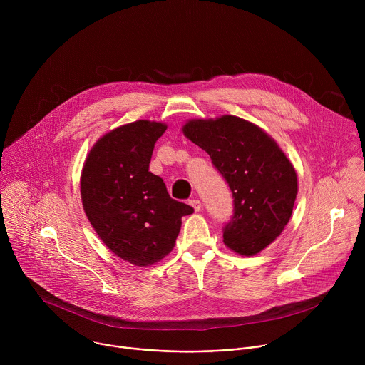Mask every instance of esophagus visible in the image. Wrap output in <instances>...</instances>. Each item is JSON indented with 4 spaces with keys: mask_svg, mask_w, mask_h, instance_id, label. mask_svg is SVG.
Masks as SVG:
<instances>
[{
    "mask_svg": "<svg viewBox=\"0 0 365 365\" xmlns=\"http://www.w3.org/2000/svg\"><path fill=\"white\" fill-rule=\"evenodd\" d=\"M189 203L192 205V207L193 210L197 212V211H200V207H202V203H200V200L199 199H192V200H189Z\"/></svg>",
    "mask_w": 365,
    "mask_h": 365,
    "instance_id": "esophagus-1",
    "label": "esophagus"
}]
</instances>
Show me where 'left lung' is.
Masks as SVG:
<instances>
[{
    "mask_svg": "<svg viewBox=\"0 0 365 365\" xmlns=\"http://www.w3.org/2000/svg\"><path fill=\"white\" fill-rule=\"evenodd\" d=\"M183 134L212 160L234 197L224 242L241 255H255L287 225L297 195V175L277 143L255 124L234 115L190 120Z\"/></svg>",
    "mask_w": 365,
    "mask_h": 365,
    "instance_id": "1",
    "label": "left lung"
}]
</instances>
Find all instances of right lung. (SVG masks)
Returning a JSON list of instances; mask_svg holds the SVG:
<instances>
[{"mask_svg": "<svg viewBox=\"0 0 365 365\" xmlns=\"http://www.w3.org/2000/svg\"><path fill=\"white\" fill-rule=\"evenodd\" d=\"M168 125L138 120L101 137L81 176L83 211L98 237L125 262L145 267L175 247L182 217L193 207L168 193L160 176L148 172L155 141Z\"/></svg>", "mask_w": 365, "mask_h": 365, "instance_id": "add662e5", "label": "right lung"}]
</instances>
